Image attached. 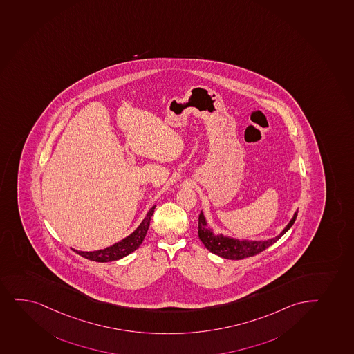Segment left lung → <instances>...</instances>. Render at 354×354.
<instances>
[{"mask_svg": "<svg viewBox=\"0 0 354 354\" xmlns=\"http://www.w3.org/2000/svg\"><path fill=\"white\" fill-rule=\"evenodd\" d=\"M298 212L294 214L293 218L287 225L286 228L275 238L270 239L266 241H247V240H236V239L227 238L223 235H215L213 232L207 228L206 218L203 216V212L199 215V225H198V234L207 250H211L212 253L221 257V258L231 259V260H241V259L253 257V255L261 253L262 250H266L277 243L282 235L285 234L293 225L297 218Z\"/></svg>", "mask_w": 354, "mask_h": 354, "instance_id": "obj_1", "label": "left lung"}]
</instances>
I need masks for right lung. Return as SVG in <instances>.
I'll return each instance as SVG.
<instances>
[{
	"instance_id": "obj_1",
	"label": "right lung",
	"mask_w": 354,
	"mask_h": 354,
	"mask_svg": "<svg viewBox=\"0 0 354 354\" xmlns=\"http://www.w3.org/2000/svg\"><path fill=\"white\" fill-rule=\"evenodd\" d=\"M154 208L155 206L151 207V211L148 212L141 225L129 236L123 239L122 241L108 247V248H104V250H95V252L73 250L81 257H84V258L97 262L114 261V260H119V259L123 258L126 255L131 254V252H134L136 248H139L140 245L142 243L143 239L147 233L149 223H151V218L153 213H154Z\"/></svg>"
}]
</instances>
